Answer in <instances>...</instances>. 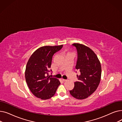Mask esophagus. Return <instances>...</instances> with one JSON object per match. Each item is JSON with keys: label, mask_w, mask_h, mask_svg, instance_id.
Here are the masks:
<instances>
[{"label": "esophagus", "mask_w": 122, "mask_h": 122, "mask_svg": "<svg viewBox=\"0 0 122 122\" xmlns=\"http://www.w3.org/2000/svg\"><path fill=\"white\" fill-rule=\"evenodd\" d=\"M61 80H62L63 81H66V80L63 79H61Z\"/></svg>", "instance_id": "obj_1"}]
</instances>
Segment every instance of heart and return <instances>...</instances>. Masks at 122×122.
<instances>
[{
    "label": "heart",
    "mask_w": 122,
    "mask_h": 122,
    "mask_svg": "<svg viewBox=\"0 0 122 122\" xmlns=\"http://www.w3.org/2000/svg\"><path fill=\"white\" fill-rule=\"evenodd\" d=\"M68 54H69V53H68Z\"/></svg>",
    "instance_id": "obj_1"
}]
</instances>
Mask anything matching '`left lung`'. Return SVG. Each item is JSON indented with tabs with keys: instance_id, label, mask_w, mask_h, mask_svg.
<instances>
[{
	"instance_id": "obj_1",
	"label": "left lung",
	"mask_w": 122,
	"mask_h": 122,
	"mask_svg": "<svg viewBox=\"0 0 122 122\" xmlns=\"http://www.w3.org/2000/svg\"><path fill=\"white\" fill-rule=\"evenodd\" d=\"M78 53L76 69L79 70L78 81L74 82V87L70 93L78 99L87 98L97 89L100 81L101 67L100 61L93 51L85 45L74 43Z\"/></svg>"
}]
</instances>
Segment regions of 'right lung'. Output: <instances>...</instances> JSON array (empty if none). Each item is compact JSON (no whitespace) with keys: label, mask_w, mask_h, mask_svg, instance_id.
<instances>
[{"label":"right lung","mask_w":122,"mask_h":122,"mask_svg":"<svg viewBox=\"0 0 122 122\" xmlns=\"http://www.w3.org/2000/svg\"><path fill=\"white\" fill-rule=\"evenodd\" d=\"M63 47L42 46L31 55L27 64L25 79L30 91L35 97L41 99H48L53 97L60 85L59 81L50 77L49 72L52 56Z\"/></svg>","instance_id":"obj_1"}]
</instances>
